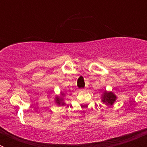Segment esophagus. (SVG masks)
I'll return each instance as SVG.
<instances>
[{
  "instance_id": "34e87169",
  "label": "esophagus",
  "mask_w": 147,
  "mask_h": 147,
  "mask_svg": "<svg viewBox=\"0 0 147 147\" xmlns=\"http://www.w3.org/2000/svg\"><path fill=\"white\" fill-rule=\"evenodd\" d=\"M87 89V88H84V89H83V90H86Z\"/></svg>"
}]
</instances>
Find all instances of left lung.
Returning <instances> with one entry per match:
<instances>
[{"label": "left lung", "mask_w": 147, "mask_h": 147, "mask_svg": "<svg viewBox=\"0 0 147 147\" xmlns=\"http://www.w3.org/2000/svg\"><path fill=\"white\" fill-rule=\"evenodd\" d=\"M116 98H117V97L113 92H107L105 90L103 95H102V102L105 103V105L111 106L115 102Z\"/></svg>", "instance_id": "1"}]
</instances>
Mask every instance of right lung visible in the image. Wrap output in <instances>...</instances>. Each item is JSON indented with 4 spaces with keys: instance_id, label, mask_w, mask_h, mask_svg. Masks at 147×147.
<instances>
[{
    "instance_id": "1",
    "label": "right lung",
    "mask_w": 147,
    "mask_h": 147,
    "mask_svg": "<svg viewBox=\"0 0 147 147\" xmlns=\"http://www.w3.org/2000/svg\"><path fill=\"white\" fill-rule=\"evenodd\" d=\"M64 93H61V96H56L55 97V102L58 105H64V98H63Z\"/></svg>"
}]
</instances>
